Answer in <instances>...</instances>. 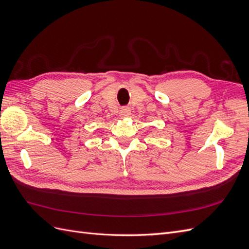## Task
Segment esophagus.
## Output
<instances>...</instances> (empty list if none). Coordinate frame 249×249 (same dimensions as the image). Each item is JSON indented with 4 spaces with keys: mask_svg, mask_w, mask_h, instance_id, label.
Returning a JSON list of instances; mask_svg holds the SVG:
<instances>
[{
    "mask_svg": "<svg viewBox=\"0 0 249 249\" xmlns=\"http://www.w3.org/2000/svg\"><path fill=\"white\" fill-rule=\"evenodd\" d=\"M130 115H131V110H130V108H127V107H124V108H122V110H120L119 116L122 117V118L129 117Z\"/></svg>",
    "mask_w": 249,
    "mask_h": 249,
    "instance_id": "34e87169",
    "label": "esophagus"
}]
</instances>
